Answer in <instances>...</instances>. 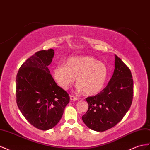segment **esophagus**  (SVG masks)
<instances>
[{"label": "esophagus", "mask_w": 150, "mask_h": 150, "mask_svg": "<svg viewBox=\"0 0 150 150\" xmlns=\"http://www.w3.org/2000/svg\"><path fill=\"white\" fill-rule=\"evenodd\" d=\"M70 100H73V101H76V100H79V98L76 97L74 96H70Z\"/></svg>", "instance_id": "34e87169"}]
</instances>
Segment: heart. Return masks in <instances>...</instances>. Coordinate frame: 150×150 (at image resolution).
<instances>
[{
	"mask_svg": "<svg viewBox=\"0 0 150 150\" xmlns=\"http://www.w3.org/2000/svg\"><path fill=\"white\" fill-rule=\"evenodd\" d=\"M53 76L58 84L67 89L75 82L76 76L77 89L87 95L99 93L104 87L109 75L105 63L89 56L68 59L65 65H58L53 70Z\"/></svg>",
	"mask_w": 150,
	"mask_h": 150,
	"instance_id": "obj_1",
	"label": "heart"
}]
</instances>
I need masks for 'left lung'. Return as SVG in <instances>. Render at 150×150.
Masks as SVG:
<instances>
[{
  "label": "left lung",
  "instance_id": "1",
  "mask_svg": "<svg viewBox=\"0 0 150 150\" xmlns=\"http://www.w3.org/2000/svg\"><path fill=\"white\" fill-rule=\"evenodd\" d=\"M115 68L106 87L86 99L87 112L82 117L83 122L93 131L102 132L120 122L129 109L133 97V80L125 63L115 55Z\"/></svg>",
  "mask_w": 150,
  "mask_h": 150
}]
</instances>
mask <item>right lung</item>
<instances>
[{
  "mask_svg": "<svg viewBox=\"0 0 150 150\" xmlns=\"http://www.w3.org/2000/svg\"><path fill=\"white\" fill-rule=\"evenodd\" d=\"M54 54L53 49L38 51L21 65L16 79L20 111L31 125L43 131L57 125L70 102L69 95L54 82L48 68Z\"/></svg>",
  "mask_w": 150,
  "mask_h": 150,
  "instance_id": "right-lung-1",
  "label": "right lung"
}]
</instances>
